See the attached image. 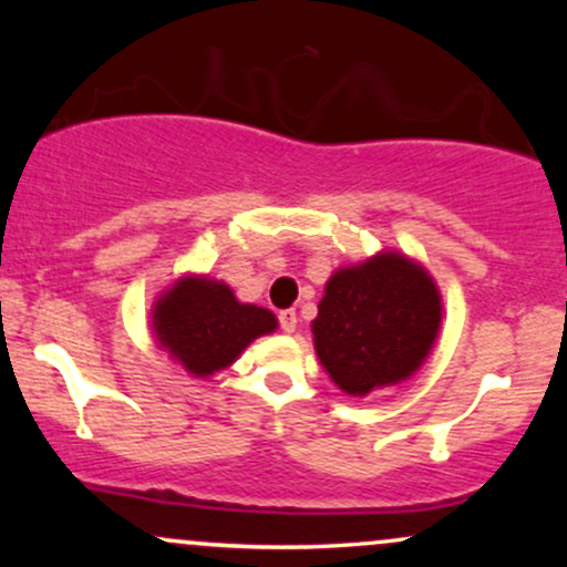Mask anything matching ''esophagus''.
I'll use <instances>...</instances> for the list:
<instances>
[{"label":"esophagus","mask_w":567,"mask_h":567,"mask_svg":"<svg viewBox=\"0 0 567 567\" xmlns=\"http://www.w3.org/2000/svg\"><path fill=\"white\" fill-rule=\"evenodd\" d=\"M279 328H282L285 333H292V330L298 328L296 311H292V309H282V311H279Z\"/></svg>","instance_id":"1"}]
</instances>
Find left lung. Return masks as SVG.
<instances>
[{
    "label": "left lung",
    "instance_id": "8db88e82",
    "mask_svg": "<svg viewBox=\"0 0 567 567\" xmlns=\"http://www.w3.org/2000/svg\"><path fill=\"white\" fill-rule=\"evenodd\" d=\"M440 322L442 298L429 271L383 250L328 279L311 333L336 386L365 396L424 365Z\"/></svg>",
    "mask_w": 567,
    "mask_h": 567
}]
</instances>
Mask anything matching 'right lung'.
I'll return each instance as SVG.
<instances>
[{
    "label": "right lung",
    "instance_id": "1",
    "mask_svg": "<svg viewBox=\"0 0 567 567\" xmlns=\"http://www.w3.org/2000/svg\"><path fill=\"white\" fill-rule=\"evenodd\" d=\"M152 328L173 360L207 379L229 368L258 336L275 333L277 317L261 306L239 303L218 279L188 275L154 301Z\"/></svg>",
    "mask_w": 567,
    "mask_h": 567
}]
</instances>
